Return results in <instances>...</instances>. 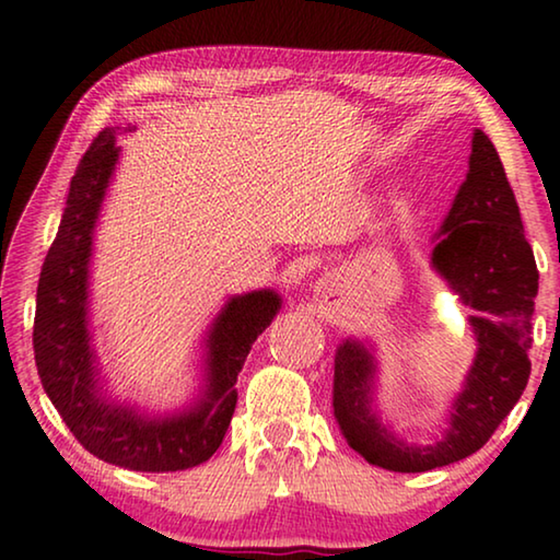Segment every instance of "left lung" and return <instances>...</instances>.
<instances>
[{
  "label": "left lung",
  "mask_w": 560,
  "mask_h": 560,
  "mask_svg": "<svg viewBox=\"0 0 560 560\" xmlns=\"http://www.w3.org/2000/svg\"><path fill=\"white\" fill-rule=\"evenodd\" d=\"M442 234L432 264L459 299L477 311L469 320L479 343L467 385L454 400L447 438L424 450L397 442L368 407L371 353L355 340H346L336 353L338 428L350 447L383 469L428 471L481 450L514 410L530 375V316L538 269L504 165L481 130H474L469 173Z\"/></svg>",
  "instance_id": "1"
}]
</instances>
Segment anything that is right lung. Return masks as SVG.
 Returning a JSON list of instances; mask_svg holds the SVG:
<instances>
[{
	"label": "right lung",
	"mask_w": 560,
	"mask_h": 560,
	"mask_svg": "<svg viewBox=\"0 0 560 560\" xmlns=\"http://www.w3.org/2000/svg\"><path fill=\"white\" fill-rule=\"evenodd\" d=\"M116 160V130L106 128L71 177L59 234L46 254L36 289V368L73 438L98 459L136 471L189 469L210 459L222 444L236 407V375L254 340L277 316L281 299L264 289L226 303L207 340L210 387L195 410L170 420H140L126 407L101 402L86 330V273L93 224Z\"/></svg>",
	"instance_id": "add662e5"
}]
</instances>
